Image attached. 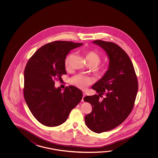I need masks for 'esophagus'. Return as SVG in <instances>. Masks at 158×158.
<instances>
[{"instance_id":"34e87169","label":"esophagus","mask_w":158,"mask_h":158,"mask_svg":"<svg viewBox=\"0 0 158 158\" xmlns=\"http://www.w3.org/2000/svg\"><path fill=\"white\" fill-rule=\"evenodd\" d=\"M85 96H86V94H85V93H83V97H82V100H81V101H82V102H84V97H85Z\"/></svg>"}]
</instances>
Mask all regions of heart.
<instances>
[{
    "label": "heart",
    "instance_id": "1",
    "mask_svg": "<svg viewBox=\"0 0 158 158\" xmlns=\"http://www.w3.org/2000/svg\"><path fill=\"white\" fill-rule=\"evenodd\" d=\"M72 56H73V54H71L66 57L65 60V67L69 68V67L70 61ZM86 59L89 64L94 65L95 67H97L100 64L102 60L100 55L94 51H88L86 53ZM108 70H109L108 67L107 66L103 67L99 70V73L102 75H104L107 72ZM70 81H71V84L83 90L86 89L87 86L90 85L92 82L91 78L82 74H77L74 76L73 77L71 78Z\"/></svg>",
    "mask_w": 158,
    "mask_h": 158
}]
</instances>
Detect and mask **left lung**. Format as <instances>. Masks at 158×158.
I'll list each match as a JSON object with an SVG mask.
<instances>
[{
  "mask_svg": "<svg viewBox=\"0 0 158 158\" xmlns=\"http://www.w3.org/2000/svg\"><path fill=\"white\" fill-rule=\"evenodd\" d=\"M93 43L106 51L110 60L108 71L92 86L99 96L84 98L93 107L85 117V124L91 131L101 133L117 127L128 118L134 107L138 84L133 65L124 50L110 42L96 40ZM102 94L106 97L99 101Z\"/></svg>",
  "mask_w": 158,
  "mask_h": 158,
  "instance_id": "8db88e82",
  "label": "left lung"
}]
</instances>
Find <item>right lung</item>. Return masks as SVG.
<instances>
[{"mask_svg":"<svg viewBox=\"0 0 158 158\" xmlns=\"http://www.w3.org/2000/svg\"><path fill=\"white\" fill-rule=\"evenodd\" d=\"M82 44L55 41L38 50L27 61L24 71V95L30 112L42 124L56 127L64 123L80 102L82 93L73 86L64 91L55 87V80L67 74L66 56Z\"/></svg>","mask_w":158,"mask_h":158,"instance_id":"obj_1","label":"right lung"}]
</instances>
